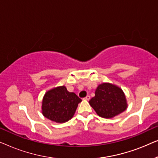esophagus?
<instances>
[{
  "mask_svg": "<svg viewBox=\"0 0 158 158\" xmlns=\"http://www.w3.org/2000/svg\"><path fill=\"white\" fill-rule=\"evenodd\" d=\"M90 96H85V98H84L83 99H85V100L88 101V100H90Z\"/></svg>",
  "mask_w": 158,
  "mask_h": 158,
  "instance_id": "esophagus-1",
  "label": "esophagus"
}]
</instances>
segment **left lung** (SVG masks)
Returning a JSON list of instances; mask_svg holds the SVG:
<instances>
[{
  "mask_svg": "<svg viewBox=\"0 0 158 158\" xmlns=\"http://www.w3.org/2000/svg\"><path fill=\"white\" fill-rule=\"evenodd\" d=\"M98 116L112 118L127 109L126 97L122 90L110 83L101 84L96 88L95 96L89 101Z\"/></svg>",
  "mask_w": 158,
  "mask_h": 158,
  "instance_id": "1",
  "label": "left lung"
}]
</instances>
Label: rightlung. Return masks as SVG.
Instances as JSON below:
<instances>
[{
    "label": "right lung",
    "instance_id": "obj_1",
    "mask_svg": "<svg viewBox=\"0 0 158 158\" xmlns=\"http://www.w3.org/2000/svg\"><path fill=\"white\" fill-rule=\"evenodd\" d=\"M81 101L74 93L68 91L64 86H60L45 94L42 101V114L53 122H68L74 115Z\"/></svg>",
    "mask_w": 158,
    "mask_h": 158
}]
</instances>
